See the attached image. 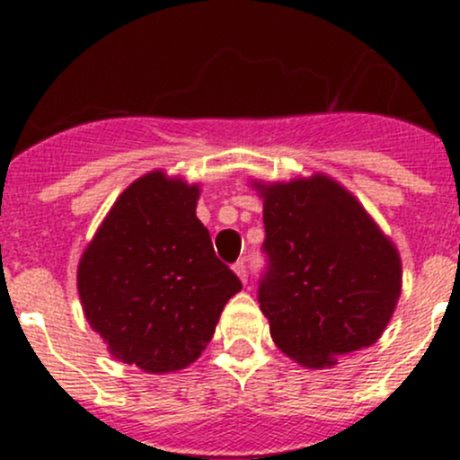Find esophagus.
Returning a JSON list of instances; mask_svg holds the SVG:
<instances>
[{
	"instance_id": "esophagus-1",
	"label": "esophagus",
	"mask_w": 460,
	"mask_h": 460,
	"mask_svg": "<svg viewBox=\"0 0 460 460\" xmlns=\"http://www.w3.org/2000/svg\"><path fill=\"white\" fill-rule=\"evenodd\" d=\"M234 271H235V276L240 278V280L247 282V262H244V260H238V262L234 264Z\"/></svg>"
}]
</instances>
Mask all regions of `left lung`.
Here are the masks:
<instances>
[{
  "label": "left lung",
  "mask_w": 460,
  "mask_h": 460,
  "mask_svg": "<svg viewBox=\"0 0 460 460\" xmlns=\"http://www.w3.org/2000/svg\"><path fill=\"white\" fill-rule=\"evenodd\" d=\"M252 187L262 198L269 258L258 303L278 349L323 369L374 345L401 298L396 244L329 175Z\"/></svg>",
  "instance_id": "left-lung-1"
}]
</instances>
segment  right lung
<instances>
[{
	"mask_svg": "<svg viewBox=\"0 0 460 460\" xmlns=\"http://www.w3.org/2000/svg\"><path fill=\"white\" fill-rule=\"evenodd\" d=\"M200 187L151 171L128 184L77 264L93 332L115 360L148 374L196 363L222 309L243 289L198 220Z\"/></svg>",
	"mask_w": 460,
	"mask_h": 460,
	"instance_id": "1",
	"label": "right lung"
}]
</instances>
